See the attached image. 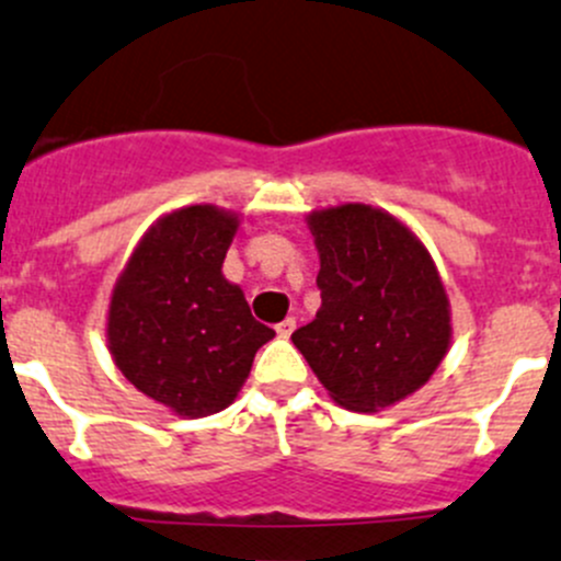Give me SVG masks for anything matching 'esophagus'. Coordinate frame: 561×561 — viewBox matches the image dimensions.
I'll return each instance as SVG.
<instances>
[{
	"instance_id": "obj_1",
	"label": "esophagus",
	"mask_w": 561,
	"mask_h": 561,
	"mask_svg": "<svg viewBox=\"0 0 561 561\" xmlns=\"http://www.w3.org/2000/svg\"><path fill=\"white\" fill-rule=\"evenodd\" d=\"M293 331H296V318H285L279 325H276V334H279L282 340H287Z\"/></svg>"
}]
</instances>
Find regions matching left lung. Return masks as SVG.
<instances>
[{"mask_svg": "<svg viewBox=\"0 0 561 561\" xmlns=\"http://www.w3.org/2000/svg\"><path fill=\"white\" fill-rule=\"evenodd\" d=\"M320 309L293 331L331 400L375 413L431 380L453 345V312L436 263L389 210L345 203L312 210Z\"/></svg>", "mask_w": 561, "mask_h": 561, "instance_id": "8db88e82", "label": "left lung"}]
</instances>
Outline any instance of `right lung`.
I'll list each match as a JSON object with an SVG mask.
<instances>
[{
  "mask_svg": "<svg viewBox=\"0 0 561 561\" xmlns=\"http://www.w3.org/2000/svg\"><path fill=\"white\" fill-rule=\"evenodd\" d=\"M238 225V214L216 205L164 214L114 282L106 314L114 364L183 419L225 411L247 383L254 353L274 340L241 287L221 274Z\"/></svg>",
  "mask_w": 561,
  "mask_h": 561,
  "instance_id": "1",
  "label": "right lung"
}]
</instances>
